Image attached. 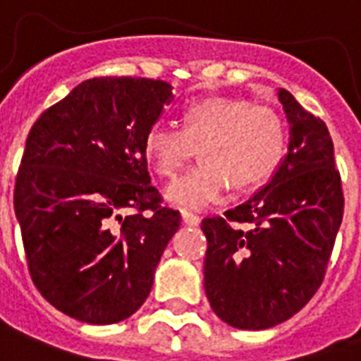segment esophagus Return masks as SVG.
<instances>
[{
  "label": "esophagus",
  "instance_id": "1",
  "mask_svg": "<svg viewBox=\"0 0 361 361\" xmlns=\"http://www.w3.org/2000/svg\"><path fill=\"white\" fill-rule=\"evenodd\" d=\"M181 221L185 223L187 226H197L200 223V217L192 212H187V209H181Z\"/></svg>",
  "mask_w": 361,
  "mask_h": 361
}]
</instances>
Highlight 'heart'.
I'll return each mask as SVG.
<instances>
[{
  "label": "heart",
  "mask_w": 361,
  "mask_h": 361,
  "mask_svg": "<svg viewBox=\"0 0 361 361\" xmlns=\"http://www.w3.org/2000/svg\"><path fill=\"white\" fill-rule=\"evenodd\" d=\"M200 147L202 163L166 189L180 208L200 209L225 191H243L274 176L286 153V125L274 109L225 95L195 99L181 109V129L155 123L146 130L142 152L163 178H174Z\"/></svg>",
  "instance_id": "heart-1"
}]
</instances>
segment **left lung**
Masks as SVG:
<instances>
[{
	"mask_svg": "<svg viewBox=\"0 0 361 361\" xmlns=\"http://www.w3.org/2000/svg\"><path fill=\"white\" fill-rule=\"evenodd\" d=\"M279 101L290 123L279 170L247 202L202 219L206 296L214 313L240 330L281 324L314 296L345 208L326 123L286 90Z\"/></svg>",
	"mask_w": 361,
	"mask_h": 361,
	"instance_id": "1",
	"label": "left lung"
}]
</instances>
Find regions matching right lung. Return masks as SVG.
<instances>
[{"label": "right lung", "instance_id": "right-lung-1", "mask_svg": "<svg viewBox=\"0 0 361 361\" xmlns=\"http://www.w3.org/2000/svg\"><path fill=\"white\" fill-rule=\"evenodd\" d=\"M152 78H90L33 123L14 183L31 281L61 313L114 324L146 302L181 215L142 152L170 103Z\"/></svg>", "mask_w": 361, "mask_h": 361}]
</instances>
